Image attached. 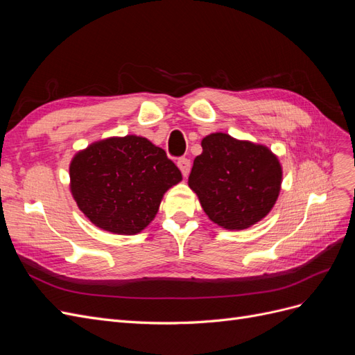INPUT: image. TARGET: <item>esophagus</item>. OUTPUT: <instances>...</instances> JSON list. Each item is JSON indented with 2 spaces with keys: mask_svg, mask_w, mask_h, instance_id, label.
I'll return each mask as SVG.
<instances>
[{
  "mask_svg": "<svg viewBox=\"0 0 355 355\" xmlns=\"http://www.w3.org/2000/svg\"><path fill=\"white\" fill-rule=\"evenodd\" d=\"M178 167L180 168L182 175H184L185 178L189 175V170H191V161L188 158H179L178 159Z\"/></svg>",
  "mask_w": 355,
  "mask_h": 355,
  "instance_id": "esophagus-1",
  "label": "esophagus"
}]
</instances>
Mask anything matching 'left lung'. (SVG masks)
Masks as SVG:
<instances>
[{"label":"left lung","mask_w":355,"mask_h":355,"mask_svg":"<svg viewBox=\"0 0 355 355\" xmlns=\"http://www.w3.org/2000/svg\"><path fill=\"white\" fill-rule=\"evenodd\" d=\"M188 179L209 219L225 230H245L271 211L283 170L263 145L211 133L201 141Z\"/></svg>","instance_id":"left-lung-1"}]
</instances>
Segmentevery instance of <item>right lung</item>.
I'll use <instances>...</instances> for the list:
<instances>
[{"label": "right lung", "instance_id": "right-lung-1", "mask_svg": "<svg viewBox=\"0 0 355 355\" xmlns=\"http://www.w3.org/2000/svg\"><path fill=\"white\" fill-rule=\"evenodd\" d=\"M71 192L77 206L103 231L133 235L154 220L163 196L182 180L164 149L146 137H108L73 155Z\"/></svg>", "mask_w": 355, "mask_h": 355}]
</instances>
